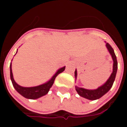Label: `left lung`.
Wrapping results in <instances>:
<instances>
[{"label": "left lung", "instance_id": "1", "mask_svg": "<svg viewBox=\"0 0 127 127\" xmlns=\"http://www.w3.org/2000/svg\"><path fill=\"white\" fill-rule=\"evenodd\" d=\"M106 47L107 50L109 51V54L112 56V58L114 61V64H113V71H112V74L109 77V79L107 80V82L103 85L99 86L98 88H96L95 90H88V89H85V88H80L75 86V90L77 91L78 95L81 96H82L84 98H87L89 100H96L98 98H101V96L106 94L108 91L110 90V88L112 87V85L114 84L115 78H116V75L117 73V69H118V63L117 59H116V56L115 54L114 51L113 50L112 46L108 43H106ZM77 70L75 69V79L77 78Z\"/></svg>", "mask_w": 127, "mask_h": 127}]
</instances>
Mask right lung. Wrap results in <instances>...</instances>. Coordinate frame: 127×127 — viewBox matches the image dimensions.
I'll list each match as a JSON object with an SVG mask.
<instances>
[{
	"instance_id": "add662e5",
	"label": "right lung",
	"mask_w": 127,
	"mask_h": 127,
	"mask_svg": "<svg viewBox=\"0 0 127 127\" xmlns=\"http://www.w3.org/2000/svg\"><path fill=\"white\" fill-rule=\"evenodd\" d=\"M64 69H65V66H63V67L58 69L55 74L53 75V77L48 82L45 83L43 84L37 86H34V87H23V86L18 85L13 79L12 69H11V63L10 64V77H11V80L12 82L13 87L15 88L18 93H20L21 95L23 96L24 97L26 98L36 99V98H40L47 94V93L50 91V88L52 86L56 76L58 74H60L61 73L63 72Z\"/></svg>"
}]
</instances>
